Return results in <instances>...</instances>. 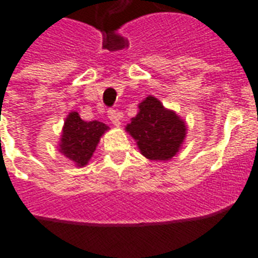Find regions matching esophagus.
Returning <instances> with one entry per match:
<instances>
[{"mask_svg": "<svg viewBox=\"0 0 258 258\" xmlns=\"http://www.w3.org/2000/svg\"><path fill=\"white\" fill-rule=\"evenodd\" d=\"M108 117H109V120L112 121L113 125H120V119H121L120 112H117V111H115V109H108Z\"/></svg>", "mask_w": 258, "mask_h": 258, "instance_id": "34e87169", "label": "esophagus"}]
</instances>
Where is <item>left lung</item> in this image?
I'll return each instance as SVG.
<instances>
[{
	"label": "left lung",
	"mask_w": 258,
	"mask_h": 258,
	"mask_svg": "<svg viewBox=\"0 0 258 258\" xmlns=\"http://www.w3.org/2000/svg\"><path fill=\"white\" fill-rule=\"evenodd\" d=\"M125 130L137 141L139 150L151 161H169L180 149L186 125L175 112L166 109L154 96L139 104V112Z\"/></svg>",
	"instance_id": "left-lung-1"
}]
</instances>
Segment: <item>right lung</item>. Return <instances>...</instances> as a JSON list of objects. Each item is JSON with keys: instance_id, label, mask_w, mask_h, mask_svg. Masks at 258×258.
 Wrapping results in <instances>:
<instances>
[{"instance_id": "1", "label": "right lung", "mask_w": 258, "mask_h": 258, "mask_svg": "<svg viewBox=\"0 0 258 258\" xmlns=\"http://www.w3.org/2000/svg\"><path fill=\"white\" fill-rule=\"evenodd\" d=\"M105 130L108 127L101 121H84L78 112H71L64 123L60 150L78 166H86Z\"/></svg>"}]
</instances>
